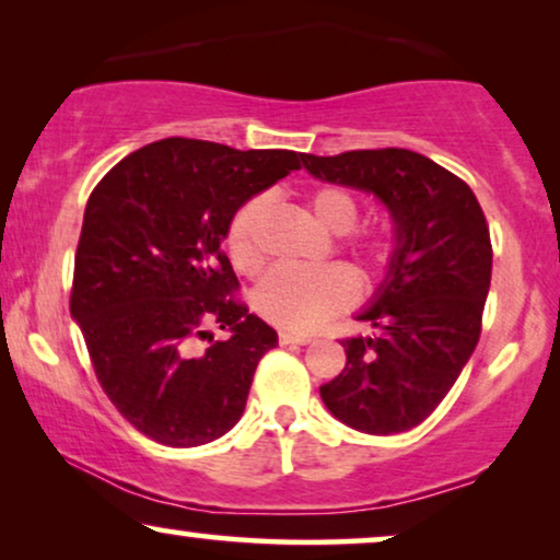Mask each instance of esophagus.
Listing matches in <instances>:
<instances>
[{"instance_id":"1","label":"esophagus","mask_w":560,"mask_h":560,"mask_svg":"<svg viewBox=\"0 0 560 560\" xmlns=\"http://www.w3.org/2000/svg\"><path fill=\"white\" fill-rule=\"evenodd\" d=\"M280 343L282 347H288V343H301V347H305V343H311V336H301V334H290V331H280Z\"/></svg>"}]
</instances>
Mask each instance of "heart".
Instances as JSON below:
<instances>
[{"instance_id": "obj_1", "label": "heart", "mask_w": 560, "mask_h": 560, "mask_svg": "<svg viewBox=\"0 0 560 560\" xmlns=\"http://www.w3.org/2000/svg\"><path fill=\"white\" fill-rule=\"evenodd\" d=\"M305 211L318 221L326 232L347 234L357 226L362 203L351 190L341 186H316L303 196ZM267 219L265 198H249L229 219L224 247L229 262L236 272L255 275L265 262L262 224ZM339 249L351 257L354 270L366 282L380 278L393 265L397 240L387 226L362 229L347 234ZM357 301V282L343 267H318V270H295V267H275L257 282L252 305L265 320L285 331H311L336 313L351 308Z\"/></svg>"}]
</instances>
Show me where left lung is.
I'll return each instance as SVG.
<instances>
[{"label": "left lung", "mask_w": 560, "mask_h": 560, "mask_svg": "<svg viewBox=\"0 0 560 560\" xmlns=\"http://www.w3.org/2000/svg\"><path fill=\"white\" fill-rule=\"evenodd\" d=\"M320 180L372 190L397 224V252L372 308L374 336L341 339L347 366L320 385L341 423L393 435L423 423L477 349L492 280V240L474 190L402 148L303 155Z\"/></svg>", "instance_id": "8db88e82"}]
</instances>
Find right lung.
I'll list each match as a JSON object with an SVG mask.
<instances>
[{
  "label": "right lung",
  "mask_w": 560,
  "mask_h": 560,
  "mask_svg": "<svg viewBox=\"0 0 560 560\" xmlns=\"http://www.w3.org/2000/svg\"><path fill=\"white\" fill-rule=\"evenodd\" d=\"M301 160L171 137L119 160L91 190L71 316L98 385L148 439L201 446L242 418L278 334L236 298L221 240L232 213ZM213 327L228 339L213 340Z\"/></svg>",
  "instance_id": "1"
}]
</instances>
